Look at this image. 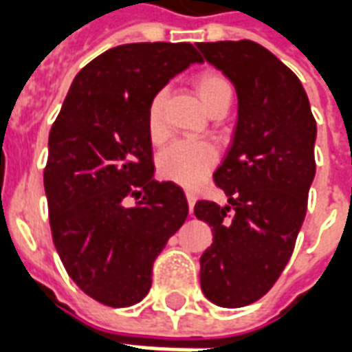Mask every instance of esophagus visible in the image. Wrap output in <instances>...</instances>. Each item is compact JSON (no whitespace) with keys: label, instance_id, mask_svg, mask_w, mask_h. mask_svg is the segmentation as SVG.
I'll return each instance as SVG.
<instances>
[{"label":"esophagus","instance_id":"obj_1","mask_svg":"<svg viewBox=\"0 0 352 352\" xmlns=\"http://www.w3.org/2000/svg\"><path fill=\"white\" fill-rule=\"evenodd\" d=\"M186 201H188V209H190V213H192V209H194V204H196V196H194L192 192H186Z\"/></svg>","mask_w":352,"mask_h":352}]
</instances>
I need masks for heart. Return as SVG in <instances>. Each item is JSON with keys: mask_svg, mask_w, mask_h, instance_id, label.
<instances>
[{"mask_svg": "<svg viewBox=\"0 0 352 352\" xmlns=\"http://www.w3.org/2000/svg\"><path fill=\"white\" fill-rule=\"evenodd\" d=\"M194 88L209 113H214L222 105H230L234 94L230 80L222 73L211 69L199 73L194 79ZM164 90H158L153 94L146 105V135L154 145H160L168 138V128L164 120ZM217 160L219 151L209 141H177L162 151L156 166L164 179L181 184L184 188H196L213 171Z\"/></svg>", "mask_w": 352, "mask_h": 352, "instance_id": "b5f03b06", "label": "heart"}]
</instances>
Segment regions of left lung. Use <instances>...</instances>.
Masks as SVG:
<instances>
[{"instance_id":"obj_1","label":"left lung","mask_w":352,"mask_h":352,"mask_svg":"<svg viewBox=\"0 0 352 352\" xmlns=\"http://www.w3.org/2000/svg\"><path fill=\"white\" fill-rule=\"evenodd\" d=\"M198 49L234 82L239 101L232 145L213 173L228 206H194L213 230L199 279L213 303L243 307L275 285L292 256L315 177L317 122L300 79L262 45L241 39Z\"/></svg>"}]
</instances>
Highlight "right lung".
Returning a JSON list of instances; mask_svg holds the SVG:
<instances>
[{"label":"right lung","mask_w":352,"mask_h":352,"mask_svg":"<svg viewBox=\"0 0 352 352\" xmlns=\"http://www.w3.org/2000/svg\"><path fill=\"white\" fill-rule=\"evenodd\" d=\"M194 62L204 60L190 43L109 49L77 73L50 128L52 241L77 287L109 307L145 298L154 260L186 221L183 188L153 179L145 115L153 94Z\"/></svg>","instance_id":"obj_1"}]
</instances>
